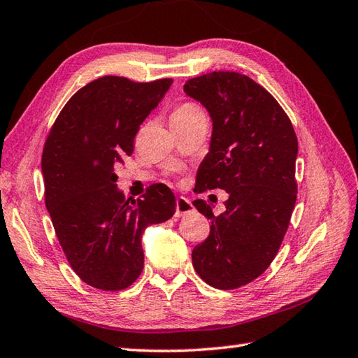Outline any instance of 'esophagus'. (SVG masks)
I'll use <instances>...</instances> for the list:
<instances>
[{
    "mask_svg": "<svg viewBox=\"0 0 358 358\" xmlns=\"http://www.w3.org/2000/svg\"><path fill=\"white\" fill-rule=\"evenodd\" d=\"M192 210H194L192 203L187 199H185V196L177 199V210H175V217H183L186 214H191Z\"/></svg>",
    "mask_w": 358,
    "mask_h": 358,
    "instance_id": "1",
    "label": "esophagus"
}]
</instances>
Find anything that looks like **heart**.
I'll list each match as a JSON object with an SVG mask.
<instances>
[{
    "label": "heart",
    "mask_w": 358,
    "mask_h": 358,
    "mask_svg": "<svg viewBox=\"0 0 358 358\" xmlns=\"http://www.w3.org/2000/svg\"><path fill=\"white\" fill-rule=\"evenodd\" d=\"M196 115H203V112H201L199 106H195L192 103H185V104L178 106V108L173 110L172 118L186 120V118H192V117H196Z\"/></svg>",
    "instance_id": "heart-1"
}]
</instances>
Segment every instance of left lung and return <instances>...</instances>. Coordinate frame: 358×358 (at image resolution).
<instances>
[{
  "mask_svg": "<svg viewBox=\"0 0 358 358\" xmlns=\"http://www.w3.org/2000/svg\"><path fill=\"white\" fill-rule=\"evenodd\" d=\"M185 92L212 120L195 191L229 194L218 217L204 200L194 201L212 224L192 250V264L208 285L235 289L260 277L283 241L296 200L299 141L275 98L246 75L206 73L187 80Z\"/></svg>",
  "mask_w": 358,
  "mask_h": 358,
  "instance_id": "1",
  "label": "left lung"
}]
</instances>
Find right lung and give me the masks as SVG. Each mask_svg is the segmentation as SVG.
Wrapping results in <instances>:
<instances>
[{
  "mask_svg": "<svg viewBox=\"0 0 358 358\" xmlns=\"http://www.w3.org/2000/svg\"><path fill=\"white\" fill-rule=\"evenodd\" d=\"M172 83L98 78L73 94L45 140V208L67 262L96 289L131 286L144 264L143 232L177 209L175 195L164 185L150 186L136 201L126 200L113 171L132 155L141 123Z\"/></svg>",
  "mask_w": 358,
  "mask_h": 358,
  "instance_id": "1",
  "label": "right lung"
}]
</instances>
